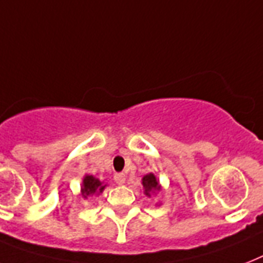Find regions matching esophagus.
<instances>
[{"label": "esophagus", "mask_w": 263, "mask_h": 263, "mask_svg": "<svg viewBox=\"0 0 263 263\" xmlns=\"http://www.w3.org/2000/svg\"><path fill=\"white\" fill-rule=\"evenodd\" d=\"M115 181H116L117 185H124L125 183L124 173H116V174H115Z\"/></svg>", "instance_id": "esophagus-1"}]
</instances>
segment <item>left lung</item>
Instances as JSON below:
<instances>
[{
    "mask_svg": "<svg viewBox=\"0 0 263 263\" xmlns=\"http://www.w3.org/2000/svg\"><path fill=\"white\" fill-rule=\"evenodd\" d=\"M142 185H143V192L146 194L147 197H151L153 194H157L158 192L162 191L161 183L159 180L157 178V176L154 173H148L146 176H143L142 178ZM158 205V202H157ZM161 205V204H159Z\"/></svg>",
    "mask_w": 263,
    "mask_h": 263,
    "instance_id": "left-lung-1",
    "label": "left lung"
}]
</instances>
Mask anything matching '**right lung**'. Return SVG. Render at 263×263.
Here are the masks:
<instances>
[{
  "label": "right lung",
  "instance_id": "1",
  "mask_svg": "<svg viewBox=\"0 0 263 263\" xmlns=\"http://www.w3.org/2000/svg\"><path fill=\"white\" fill-rule=\"evenodd\" d=\"M106 186L108 185L104 183V181L98 180L95 176L86 174L83 177L82 185H81V196H82V198H87L90 196H95V194H101Z\"/></svg>",
  "mask_w": 263,
  "mask_h": 263
}]
</instances>
